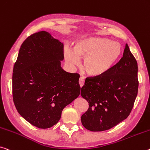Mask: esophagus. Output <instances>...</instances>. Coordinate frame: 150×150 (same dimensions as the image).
I'll list each match as a JSON object with an SVG mask.
<instances>
[{
  "label": "esophagus",
  "mask_w": 150,
  "mask_h": 150,
  "mask_svg": "<svg viewBox=\"0 0 150 150\" xmlns=\"http://www.w3.org/2000/svg\"><path fill=\"white\" fill-rule=\"evenodd\" d=\"M79 85L81 86V87H83L84 85V83H85V77H80L79 78Z\"/></svg>",
  "instance_id": "34e87169"
}]
</instances>
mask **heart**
Returning <instances> with one entry per match:
<instances>
[{
  "label": "heart",
  "mask_w": 150,
  "mask_h": 150,
  "mask_svg": "<svg viewBox=\"0 0 150 150\" xmlns=\"http://www.w3.org/2000/svg\"><path fill=\"white\" fill-rule=\"evenodd\" d=\"M122 45L104 38L90 37L81 39L74 45L73 50L66 49L65 57L71 67L80 64L84 58L83 67L91 76H101L113 67L122 53Z\"/></svg>",
  "instance_id": "obj_1"
}]
</instances>
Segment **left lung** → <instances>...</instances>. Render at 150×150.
Wrapping results in <instances>:
<instances>
[{
    "instance_id": "1",
    "label": "left lung",
    "mask_w": 150,
    "mask_h": 150,
    "mask_svg": "<svg viewBox=\"0 0 150 150\" xmlns=\"http://www.w3.org/2000/svg\"><path fill=\"white\" fill-rule=\"evenodd\" d=\"M137 63L125 45L123 57L105 74L89 77L81 96L89 103L81 123L91 132L111 129L125 120L138 91Z\"/></svg>"
}]
</instances>
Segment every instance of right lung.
I'll use <instances>...</instances> for the list:
<instances>
[{
	"instance_id": "right-lung-1",
	"label": "right lung",
	"mask_w": 150,
	"mask_h": 150,
	"mask_svg": "<svg viewBox=\"0 0 150 150\" xmlns=\"http://www.w3.org/2000/svg\"><path fill=\"white\" fill-rule=\"evenodd\" d=\"M63 59V44L46 31L30 35L21 45L13 68V101L35 127L53 126L64 108L79 96L80 76L61 68Z\"/></svg>"
}]
</instances>
